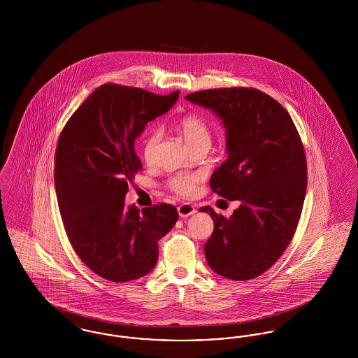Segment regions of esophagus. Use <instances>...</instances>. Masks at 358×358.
Listing matches in <instances>:
<instances>
[{
  "label": "esophagus",
  "instance_id": "34e87169",
  "mask_svg": "<svg viewBox=\"0 0 358 358\" xmlns=\"http://www.w3.org/2000/svg\"><path fill=\"white\" fill-rule=\"evenodd\" d=\"M177 210H178V215H180L181 219H185V217H189L190 215L196 213V208L192 204H187V203L180 205V206L177 208Z\"/></svg>",
  "mask_w": 358,
  "mask_h": 358
}]
</instances>
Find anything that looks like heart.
<instances>
[{
    "label": "heart",
    "instance_id": "b5f03b06",
    "mask_svg": "<svg viewBox=\"0 0 358 358\" xmlns=\"http://www.w3.org/2000/svg\"><path fill=\"white\" fill-rule=\"evenodd\" d=\"M178 130L184 136L189 148L200 143H210V129L199 115H187L178 122ZM159 141V131L152 130L143 142V157L148 162L153 158L154 149ZM199 177L196 174H178L169 181V187L180 196H189L194 192Z\"/></svg>",
    "mask_w": 358,
    "mask_h": 358
}]
</instances>
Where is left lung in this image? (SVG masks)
I'll list each match as a JSON object with an SVG mask.
<instances>
[{
  "label": "left lung",
  "mask_w": 358,
  "mask_h": 358,
  "mask_svg": "<svg viewBox=\"0 0 358 358\" xmlns=\"http://www.w3.org/2000/svg\"><path fill=\"white\" fill-rule=\"evenodd\" d=\"M222 120L228 158L210 187L240 201L229 219L208 212L215 229L205 243L209 267L232 280L266 273L295 234L305 201L306 157L296 127L280 103L255 88H215L185 96Z\"/></svg>",
  "instance_id": "left-lung-1"
}]
</instances>
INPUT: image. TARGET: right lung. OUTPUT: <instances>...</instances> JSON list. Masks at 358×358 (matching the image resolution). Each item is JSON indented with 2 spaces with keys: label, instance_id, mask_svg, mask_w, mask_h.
Returning <instances> with one entry per match:
<instances>
[{
  "label": "right lung",
  "instance_id": "1",
  "mask_svg": "<svg viewBox=\"0 0 358 358\" xmlns=\"http://www.w3.org/2000/svg\"><path fill=\"white\" fill-rule=\"evenodd\" d=\"M126 85L98 87L64 126L55 154V187L69 241L85 266L111 282L150 273L158 240L178 219L171 204L126 206L142 164L134 142L178 99Z\"/></svg>",
  "mask_w": 358,
  "mask_h": 358
}]
</instances>
